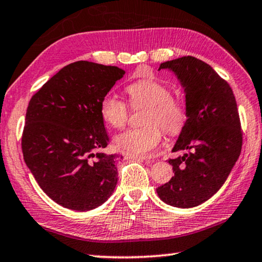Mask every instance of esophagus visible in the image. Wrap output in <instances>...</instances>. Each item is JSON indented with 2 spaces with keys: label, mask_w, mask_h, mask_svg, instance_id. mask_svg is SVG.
Wrapping results in <instances>:
<instances>
[{
  "label": "esophagus",
  "mask_w": 262,
  "mask_h": 262,
  "mask_svg": "<svg viewBox=\"0 0 262 262\" xmlns=\"http://www.w3.org/2000/svg\"><path fill=\"white\" fill-rule=\"evenodd\" d=\"M126 157H128V159H136V160H150L151 159V157L148 155H146V156L136 155V154H132V152H127Z\"/></svg>",
  "instance_id": "esophagus-1"
}]
</instances>
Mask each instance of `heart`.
Segmentation results:
<instances>
[{
	"instance_id": "obj_1",
	"label": "heart",
	"mask_w": 262,
	"mask_h": 262,
	"mask_svg": "<svg viewBox=\"0 0 262 262\" xmlns=\"http://www.w3.org/2000/svg\"><path fill=\"white\" fill-rule=\"evenodd\" d=\"M130 106L134 110L146 107L142 123L146 126L129 129L115 138V146L123 151L144 155L155 151L163 135H178L189 119L186 102L181 95L171 93L163 82L143 79L127 86ZM100 114L108 126L122 128L129 118L128 105L114 94H106L100 102Z\"/></svg>"
}]
</instances>
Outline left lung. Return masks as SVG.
I'll return each mask as SVG.
<instances>
[{
  "mask_svg": "<svg viewBox=\"0 0 262 262\" xmlns=\"http://www.w3.org/2000/svg\"><path fill=\"white\" fill-rule=\"evenodd\" d=\"M161 69L175 72L185 87L189 119L172 149L186 152L169 160L175 175L156 191L169 205L193 207L222 188L240 155L238 107L228 82L196 57L164 61Z\"/></svg>",
  "mask_w": 262,
  "mask_h": 262,
  "instance_id": "obj_1",
  "label": "left lung"
}]
</instances>
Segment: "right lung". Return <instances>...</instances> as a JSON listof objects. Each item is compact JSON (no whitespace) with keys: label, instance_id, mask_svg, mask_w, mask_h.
<instances>
[{"label":"right lung","instance_id":"right-lung-1","mask_svg":"<svg viewBox=\"0 0 262 262\" xmlns=\"http://www.w3.org/2000/svg\"><path fill=\"white\" fill-rule=\"evenodd\" d=\"M124 71L79 60L50 78L29 102L24 161L40 189L68 209L93 210L113 193L119 155L110 143L100 102Z\"/></svg>","mask_w":262,"mask_h":262}]
</instances>
